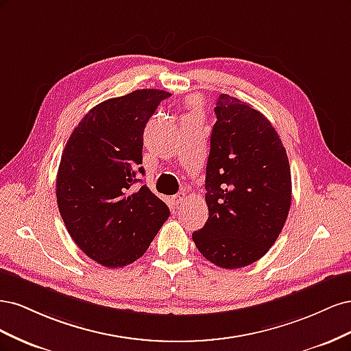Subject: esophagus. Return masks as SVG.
<instances>
[{
    "label": "esophagus",
    "mask_w": 351,
    "mask_h": 351,
    "mask_svg": "<svg viewBox=\"0 0 351 351\" xmlns=\"http://www.w3.org/2000/svg\"><path fill=\"white\" fill-rule=\"evenodd\" d=\"M186 197H187V195L184 192H180V193L173 196V202H174L176 205H180V204H183V202L186 200Z\"/></svg>",
    "instance_id": "esophagus-1"
}]
</instances>
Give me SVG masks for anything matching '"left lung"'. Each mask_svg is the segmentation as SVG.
Masks as SVG:
<instances>
[{
	"label": "left lung",
	"instance_id": "8db88e82",
	"mask_svg": "<svg viewBox=\"0 0 351 351\" xmlns=\"http://www.w3.org/2000/svg\"><path fill=\"white\" fill-rule=\"evenodd\" d=\"M205 200L209 217L192 237L219 268L256 262L277 241L291 205L285 147L269 120L227 93L217 99Z\"/></svg>",
	"mask_w": 351,
	"mask_h": 351
}]
</instances>
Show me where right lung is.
<instances>
[{
  "label": "right lung",
  "instance_id": "right-lung-1",
  "mask_svg": "<svg viewBox=\"0 0 351 351\" xmlns=\"http://www.w3.org/2000/svg\"><path fill=\"white\" fill-rule=\"evenodd\" d=\"M171 93L137 89L93 107L73 130L57 174V204L69 234L93 261L123 268L139 259L169 217L141 182L143 130Z\"/></svg>",
  "mask_w": 351,
  "mask_h": 351
}]
</instances>
